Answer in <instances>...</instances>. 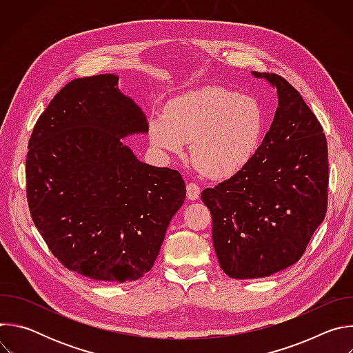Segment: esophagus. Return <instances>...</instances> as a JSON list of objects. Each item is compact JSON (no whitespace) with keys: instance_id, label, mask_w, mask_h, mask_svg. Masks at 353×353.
<instances>
[{"instance_id":"1","label":"esophagus","mask_w":353,"mask_h":353,"mask_svg":"<svg viewBox=\"0 0 353 353\" xmlns=\"http://www.w3.org/2000/svg\"><path fill=\"white\" fill-rule=\"evenodd\" d=\"M199 187L196 183H188L187 184V196L188 199H198L199 198Z\"/></svg>"}]
</instances>
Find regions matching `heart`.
<instances>
[{"instance_id":"heart-1","label":"heart","mask_w":353,"mask_h":353,"mask_svg":"<svg viewBox=\"0 0 353 353\" xmlns=\"http://www.w3.org/2000/svg\"><path fill=\"white\" fill-rule=\"evenodd\" d=\"M265 114L257 99L222 86L188 90L150 120L149 135L163 152L180 155L190 142L194 165L212 179H229L261 143Z\"/></svg>"}]
</instances>
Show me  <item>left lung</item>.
I'll return each instance as SVG.
<instances>
[{
  "label": "left lung",
  "instance_id": "1",
  "mask_svg": "<svg viewBox=\"0 0 353 353\" xmlns=\"http://www.w3.org/2000/svg\"><path fill=\"white\" fill-rule=\"evenodd\" d=\"M253 75L278 90L270 131L244 169L201 192L219 265L234 279L270 276L299 261L328 205V149L320 121L285 78Z\"/></svg>",
  "mask_w": 353,
  "mask_h": 353
}]
</instances>
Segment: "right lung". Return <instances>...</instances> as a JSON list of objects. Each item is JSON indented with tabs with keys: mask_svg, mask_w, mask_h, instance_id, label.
<instances>
[{
	"mask_svg": "<svg viewBox=\"0 0 353 353\" xmlns=\"http://www.w3.org/2000/svg\"><path fill=\"white\" fill-rule=\"evenodd\" d=\"M113 74L68 82L39 117L26 157L30 216L70 271L94 281L142 278L185 198L177 170L139 162L121 138L148 132Z\"/></svg>",
	"mask_w": 353,
	"mask_h": 353,
	"instance_id": "1",
	"label": "right lung"
}]
</instances>
